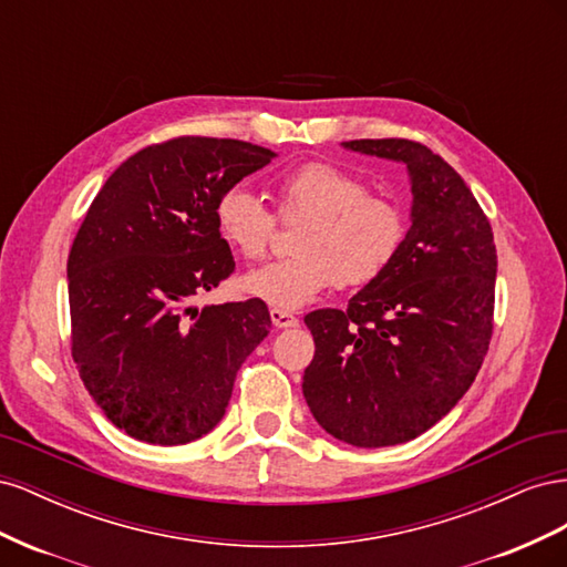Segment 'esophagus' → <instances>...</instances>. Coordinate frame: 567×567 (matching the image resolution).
I'll return each mask as SVG.
<instances>
[{"label": "esophagus", "mask_w": 567, "mask_h": 567, "mask_svg": "<svg viewBox=\"0 0 567 567\" xmlns=\"http://www.w3.org/2000/svg\"><path fill=\"white\" fill-rule=\"evenodd\" d=\"M269 317H271V323L277 326V329H296V326H298V317L296 315H290L286 310H277V307H274V310H269Z\"/></svg>", "instance_id": "1"}]
</instances>
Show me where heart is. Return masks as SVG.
Returning a JSON list of instances; mask_svg holds the SVG:
<instances>
[{
    "label": "heart",
    "mask_w": 567,
    "mask_h": 567,
    "mask_svg": "<svg viewBox=\"0 0 567 567\" xmlns=\"http://www.w3.org/2000/svg\"><path fill=\"white\" fill-rule=\"evenodd\" d=\"M279 217L305 219L288 260L246 274L241 288L279 310H298L331 286L375 281L398 257L406 221L398 203L369 194L367 184L331 163H305L277 184ZM217 231L244 257L267 255L277 219L250 188L236 184L219 196Z\"/></svg>",
    "instance_id": "1"
}]
</instances>
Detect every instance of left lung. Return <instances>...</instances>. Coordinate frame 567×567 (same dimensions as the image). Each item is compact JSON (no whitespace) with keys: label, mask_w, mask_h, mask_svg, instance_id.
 Segmentation results:
<instances>
[{"label":"left lung","mask_w":567,"mask_h":567,"mask_svg":"<svg viewBox=\"0 0 567 567\" xmlns=\"http://www.w3.org/2000/svg\"><path fill=\"white\" fill-rule=\"evenodd\" d=\"M342 146L406 165L411 227L392 265L348 310L305 317L317 350L302 394L329 435L390 447L447 416L483 367L494 326V234L466 182L427 146Z\"/></svg>","instance_id":"8db88e82"}]
</instances>
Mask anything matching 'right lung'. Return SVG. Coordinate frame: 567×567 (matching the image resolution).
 <instances>
[{
	"instance_id": "add662e5",
	"label": "right lung",
	"mask_w": 567,
	"mask_h": 567,
	"mask_svg": "<svg viewBox=\"0 0 567 567\" xmlns=\"http://www.w3.org/2000/svg\"><path fill=\"white\" fill-rule=\"evenodd\" d=\"M277 153L177 136L134 153L101 186L68 255L73 359L106 419L148 444L210 433L236 373L271 329L262 300L198 307L234 271L219 196Z\"/></svg>"
}]
</instances>
